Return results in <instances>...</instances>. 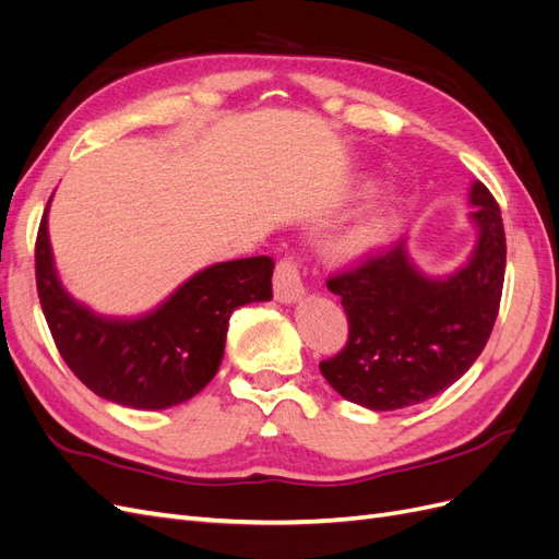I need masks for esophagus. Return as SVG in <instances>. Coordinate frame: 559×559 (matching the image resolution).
<instances>
[{"label": "esophagus", "instance_id": "esophagus-1", "mask_svg": "<svg viewBox=\"0 0 559 559\" xmlns=\"http://www.w3.org/2000/svg\"><path fill=\"white\" fill-rule=\"evenodd\" d=\"M275 298L280 302H294L302 296V282L298 273V263L294 259H282L275 267Z\"/></svg>", "mask_w": 559, "mask_h": 559}]
</instances>
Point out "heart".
<instances>
[{
    "instance_id": "b5f03b06",
    "label": "heart",
    "mask_w": 559,
    "mask_h": 559,
    "mask_svg": "<svg viewBox=\"0 0 559 559\" xmlns=\"http://www.w3.org/2000/svg\"><path fill=\"white\" fill-rule=\"evenodd\" d=\"M382 224H384L382 212H378V210L368 212L364 218H359V222L343 235L341 249L345 253H361L370 247H376L378 240H380V235H382Z\"/></svg>"
}]
</instances>
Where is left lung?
<instances>
[{
	"label": "left lung",
	"instance_id": "left-lung-1",
	"mask_svg": "<svg viewBox=\"0 0 559 559\" xmlns=\"http://www.w3.org/2000/svg\"><path fill=\"white\" fill-rule=\"evenodd\" d=\"M468 218L478 230L468 261L445 277L425 275L405 240L329 277L349 337L319 370L343 399L368 411H399L441 394L480 357L495 329L506 273L501 210L471 183Z\"/></svg>",
	"mask_w": 559,
	"mask_h": 559
}]
</instances>
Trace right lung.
I'll use <instances>...</instances> for the list:
<instances>
[{"label":"right lung","instance_id":"right-lung-1","mask_svg":"<svg viewBox=\"0 0 559 559\" xmlns=\"http://www.w3.org/2000/svg\"><path fill=\"white\" fill-rule=\"evenodd\" d=\"M48 205L35 249L41 310L64 364L111 403L165 411L193 399L222 366L233 310L273 298V259L251 257L200 270L146 314H97L58 277Z\"/></svg>","mask_w":559,"mask_h":559}]
</instances>
